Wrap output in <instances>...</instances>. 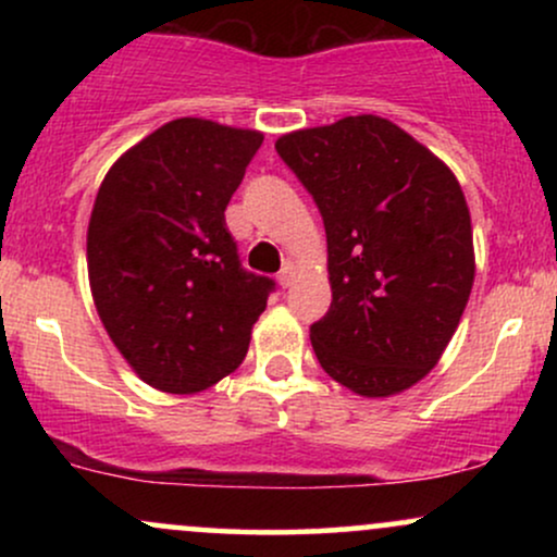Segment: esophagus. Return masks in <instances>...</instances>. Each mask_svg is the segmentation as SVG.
<instances>
[{
	"label": "esophagus",
	"mask_w": 557,
	"mask_h": 557,
	"mask_svg": "<svg viewBox=\"0 0 557 557\" xmlns=\"http://www.w3.org/2000/svg\"><path fill=\"white\" fill-rule=\"evenodd\" d=\"M296 274H298V267L293 264V261H285V267H283V270H280V274H277L280 285L290 287L293 283H296Z\"/></svg>",
	"instance_id": "34e87169"
}]
</instances>
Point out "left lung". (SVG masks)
I'll return each instance as SVG.
<instances>
[{
  "label": "left lung",
  "mask_w": 557,
  "mask_h": 557,
  "mask_svg": "<svg viewBox=\"0 0 557 557\" xmlns=\"http://www.w3.org/2000/svg\"><path fill=\"white\" fill-rule=\"evenodd\" d=\"M327 233L330 311L311 324L322 369L393 398L437 367L474 285V230L453 170L376 114L274 140Z\"/></svg>",
  "instance_id": "1"
}]
</instances>
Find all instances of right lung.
<instances>
[{
  "label": "right lung",
  "mask_w": 557,
  "mask_h": 557,
  "mask_svg": "<svg viewBox=\"0 0 557 557\" xmlns=\"http://www.w3.org/2000/svg\"><path fill=\"white\" fill-rule=\"evenodd\" d=\"M264 133L170 120L112 164L86 233L91 298L146 385L196 395L246 359L272 280L240 270L225 209Z\"/></svg>",
  "instance_id": "right-lung-1"
}]
</instances>
